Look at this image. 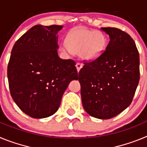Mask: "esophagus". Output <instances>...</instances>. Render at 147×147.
Returning a JSON list of instances; mask_svg holds the SVG:
<instances>
[{"instance_id": "esophagus-1", "label": "esophagus", "mask_w": 147, "mask_h": 147, "mask_svg": "<svg viewBox=\"0 0 147 147\" xmlns=\"http://www.w3.org/2000/svg\"><path fill=\"white\" fill-rule=\"evenodd\" d=\"M76 69H77V71L79 72V71H80V69L82 67V64H81V63H80V62H77V63L76 64Z\"/></svg>"}]
</instances>
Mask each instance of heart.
Wrapping results in <instances>:
<instances>
[{"instance_id": "obj_1", "label": "heart", "mask_w": 147, "mask_h": 147, "mask_svg": "<svg viewBox=\"0 0 147 147\" xmlns=\"http://www.w3.org/2000/svg\"><path fill=\"white\" fill-rule=\"evenodd\" d=\"M106 38L102 32L77 28L72 30L66 38V44L61 47L67 54H80L85 61L95 60L103 52Z\"/></svg>"}]
</instances>
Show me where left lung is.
<instances>
[{"label": "left lung", "mask_w": 147, "mask_h": 147, "mask_svg": "<svg viewBox=\"0 0 147 147\" xmlns=\"http://www.w3.org/2000/svg\"><path fill=\"white\" fill-rule=\"evenodd\" d=\"M110 42L99 57L79 73L83 107L90 116L109 119L129 107L140 79L134 40L116 28H101Z\"/></svg>", "instance_id": "obj_1"}]
</instances>
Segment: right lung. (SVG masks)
Segmentation results:
<instances>
[{
	"mask_svg": "<svg viewBox=\"0 0 147 147\" xmlns=\"http://www.w3.org/2000/svg\"><path fill=\"white\" fill-rule=\"evenodd\" d=\"M62 26L37 25L12 48L7 76L13 100L24 113L43 119L57 111L62 95L78 80L75 62L58 56V32Z\"/></svg>",
	"mask_w": 147,
	"mask_h": 147,
	"instance_id": "obj_1",
	"label": "right lung"
}]
</instances>
